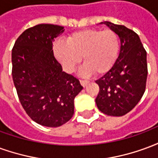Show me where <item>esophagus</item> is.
<instances>
[{"mask_svg":"<svg viewBox=\"0 0 158 158\" xmlns=\"http://www.w3.org/2000/svg\"><path fill=\"white\" fill-rule=\"evenodd\" d=\"M89 81H88V80H83V79H80V84H81V85L82 86H86L88 84H89Z\"/></svg>","mask_w":158,"mask_h":158,"instance_id":"obj_1","label":"esophagus"}]
</instances>
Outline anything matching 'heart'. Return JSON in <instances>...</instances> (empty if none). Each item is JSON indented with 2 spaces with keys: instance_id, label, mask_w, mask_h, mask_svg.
I'll use <instances>...</instances> for the list:
<instances>
[{
  "instance_id": "b5f03b06",
  "label": "heart",
  "mask_w": 158,
  "mask_h": 158,
  "mask_svg": "<svg viewBox=\"0 0 158 158\" xmlns=\"http://www.w3.org/2000/svg\"><path fill=\"white\" fill-rule=\"evenodd\" d=\"M120 41L116 33L111 30L89 29L78 31L66 41H56L53 50L56 59L67 73H73L81 61L85 62L81 73L104 74L109 72L118 56Z\"/></svg>"
}]
</instances>
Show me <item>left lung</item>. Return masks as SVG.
I'll list each match as a JSON object with an SVG mask.
<instances>
[{
    "label": "left lung",
    "instance_id": "left-lung-1",
    "mask_svg": "<svg viewBox=\"0 0 158 158\" xmlns=\"http://www.w3.org/2000/svg\"><path fill=\"white\" fill-rule=\"evenodd\" d=\"M105 23L118 35L121 47L113 69L97 79L96 106L108 116H123L137 105L146 90V52L139 35L123 25Z\"/></svg>",
    "mask_w": 158,
    "mask_h": 158
}]
</instances>
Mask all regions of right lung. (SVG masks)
Instances as JSON below:
<instances>
[{
    "label": "right lung",
    "instance_id": "obj_1",
    "mask_svg": "<svg viewBox=\"0 0 158 158\" xmlns=\"http://www.w3.org/2000/svg\"><path fill=\"white\" fill-rule=\"evenodd\" d=\"M62 26L38 24L26 29L12 51V75L21 105L40 125L59 127L72 118L73 100L82 90L79 80L63 72L52 42Z\"/></svg>",
    "mask_w": 158,
    "mask_h": 158
}]
</instances>
